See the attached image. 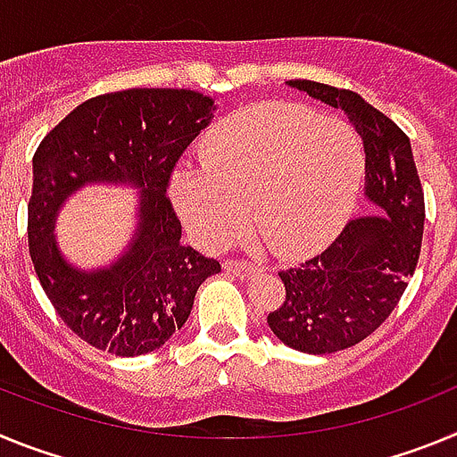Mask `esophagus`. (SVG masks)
I'll return each instance as SVG.
<instances>
[{"mask_svg": "<svg viewBox=\"0 0 457 457\" xmlns=\"http://www.w3.org/2000/svg\"><path fill=\"white\" fill-rule=\"evenodd\" d=\"M224 270L226 272L236 274V277H240V278H249V277H253V274L261 272V268H258V265L247 263V261H233V258L224 261Z\"/></svg>", "mask_w": 457, "mask_h": 457, "instance_id": "1", "label": "esophagus"}]
</instances>
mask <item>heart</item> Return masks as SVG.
I'll use <instances>...</instances> for the list:
<instances>
[{
	"label": "heart",
	"instance_id": "heart-1",
	"mask_svg": "<svg viewBox=\"0 0 457 457\" xmlns=\"http://www.w3.org/2000/svg\"><path fill=\"white\" fill-rule=\"evenodd\" d=\"M201 169L171 176V201L194 240L221 249L253 224L277 256L322 247L348 220L364 179V144L338 116L258 103L204 137Z\"/></svg>",
	"mask_w": 457,
	"mask_h": 457
}]
</instances>
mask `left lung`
Here are the masks:
<instances>
[{"instance_id": "obj_1", "label": "left lung", "mask_w": 457, "mask_h": 457, "mask_svg": "<svg viewBox=\"0 0 457 457\" xmlns=\"http://www.w3.org/2000/svg\"><path fill=\"white\" fill-rule=\"evenodd\" d=\"M288 87L341 109L364 141L366 199L373 215L354 217L337 240L297 268L281 270L284 304L268 316L274 337L306 354L353 348L395 309L421 253L423 189L405 132L359 93L311 79Z\"/></svg>"}]
</instances>
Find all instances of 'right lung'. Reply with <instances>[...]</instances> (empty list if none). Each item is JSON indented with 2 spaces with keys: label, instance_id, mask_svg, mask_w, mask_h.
<instances>
[{
  "label": "right lung",
  "instance_id": "right-lung-1",
  "mask_svg": "<svg viewBox=\"0 0 457 457\" xmlns=\"http://www.w3.org/2000/svg\"><path fill=\"white\" fill-rule=\"evenodd\" d=\"M215 100L189 88H128L78 104L40 141L29 199V253L59 318L93 348L137 357L162 348L185 325L194 295L221 272L180 242L167 196L171 171L205 125ZM140 189L137 228L109 269L79 270L58 252L54 221L84 184Z\"/></svg>",
  "mask_w": 457,
  "mask_h": 457
}]
</instances>
